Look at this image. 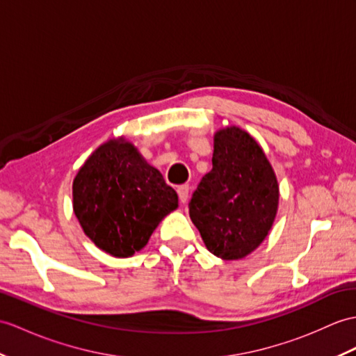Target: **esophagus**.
<instances>
[{
    "mask_svg": "<svg viewBox=\"0 0 356 356\" xmlns=\"http://www.w3.org/2000/svg\"><path fill=\"white\" fill-rule=\"evenodd\" d=\"M177 194H179V198L181 203H186L188 202V197H189V186L188 185H181L177 188Z\"/></svg>",
    "mask_w": 356,
    "mask_h": 356,
    "instance_id": "1",
    "label": "esophagus"
}]
</instances>
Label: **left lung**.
Masks as SVG:
<instances>
[{"mask_svg": "<svg viewBox=\"0 0 356 356\" xmlns=\"http://www.w3.org/2000/svg\"><path fill=\"white\" fill-rule=\"evenodd\" d=\"M277 208L276 172L258 140L236 126L217 130L212 170L189 203L206 249L225 261L245 258L267 238Z\"/></svg>", "mask_w": 356, "mask_h": 356, "instance_id": "8db88e82", "label": "left lung"}]
</instances>
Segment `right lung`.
I'll return each mask as SVG.
<instances>
[{
	"instance_id": "1",
	"label": "right lung",
	"mask_w": 356,
	"mask_h": 356,
	"mask_svg": "<svg viewBox=\"0 0 356 356\" xmlns=\"http://www.w3.org/2000/svg\"><path fill=\"white\" fill-rule=\"evenodd\" d=\"M177 208V193L124 136L95 148L72 181V209L81 229L115 258L144 249Z\"/></svg>"
}]
</instances>
